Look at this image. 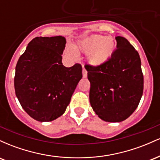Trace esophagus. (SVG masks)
Segmentation results:
<instances>
[{
	"instance_id": "34e87169",
	"label": "esophagus",
	"mask_w": 160,
	"mask_h": 160,
	"mask_svg": "<svg viewBox=\"0 0 160 160\" xmlns=\"http://www.w3.org/2000/svg\"><path fill=\"white\" fill-rule=\"evenodd\" d=\"M82 77L83 78H86L87 77V71L84 68V65H82Z\"/></svg>"
}]
</instances>
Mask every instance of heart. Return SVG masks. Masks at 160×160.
Listing matches in <instances>:
<instances>
[{"label": "heart", "instance_id": "heart-1", "mask_svg": "<svg viewBox=\"0 0 160 160\" xmlns=\"http://www.w3.org/2000/svg\"><path fill=\"white\" fill-rule=\"evenodd\" d=\"M116 48L114 39L111 36L94 34L86 38L78 43L76 47L78 51L88 54V61L91 65L98 66L105 63L111 58ZM71 56H77L74 51L69 50Z\"/></svg>", "mask_w": 160, "mask_h": 160}]
</instances>
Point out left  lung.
<instances>
[{"mask_svg": "<svg viewBox=\"0 0 160 160\" xmlns=\"http://www.w3.org/2000/svg\"><path fill=\"white\" fill-rule=\"evenodd\" d=\"M116 40L117 49L108 62L85 65L92 108L99 118L111 122L127 119L138 106L144 89L138 52L125 38Z\"/></svg>", "mask_w": 160, "mask_h": 160, "instance_id": "left-lung-1", "label": "left lung"}]
</instances>
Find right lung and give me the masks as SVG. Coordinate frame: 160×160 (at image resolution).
<instances>
[{
  "mask_svg": "<svg viewBox=\"0 0 160 160\" xmlns=\"http://www.w3.org/2000/svg\"><path fill=\"white\" fill-rule=\"evenodd\" d=\"M64 37H37L28 45L16 67L14 86L25 111L34 120L49 122L65 113L82 78V66L62 65Z\"/></svg>",
  "mask_w": 160,
  "mask_h": 160,
  "instance_id": "1",
  "label": "right lung"
}]
</instances>
